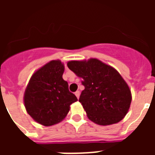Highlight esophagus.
<instances>
[{
  "label": "esophagus",
  "mask_w": 155,
  "mask_h": 155,
  "mask_svg": "<svg viewBox=\"0 0 155 155\" xmlns=\"http://www.w3.org/2000/svg\"><path fill=\"white\" fill-rule=\"evenodd\" d=\"M75 95H76V96H77V98H79V96H80V91H77L76 92H75Z\"/></svg>",
  "instance_id": "esophagus-1"
}]
</instances>
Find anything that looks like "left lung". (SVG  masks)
<instances>
[{
  "mask_svg": "<svg viewBox=\"0 0 155 155\" xmlns=\"http://www.w3.org/2000/svg\"><path fill=\"white\" fill-rule=\"evenodd\" d=\"M68 67L83 79L79 102L94 124L107 126L120 122L130 106L131 91L118 71L98 59L71 61Z\"/></svg>",
  "mask_w": 155,
  "mask_h": 155,
  "instance_id": "obj_1",
  "label": "left lung"
}]
</instances>
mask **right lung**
<instances>
[{"label":"right lung","mask_w":155,"mask_h":155,"mask_svg":"<svg viewBox=\"0 0 155 155\" xmlns=\"http://www.w3.org/2000/svg\"><path fill=\"white\" fill-rule=\"evenodd\" d=\"M64 64L51 61L37 70L30 78L24 94L27 113L35 122L50 127L62 121L70 105L78 98L63 79Z\"/></svg>","instance_id":"add662e5"}]
</instances>
